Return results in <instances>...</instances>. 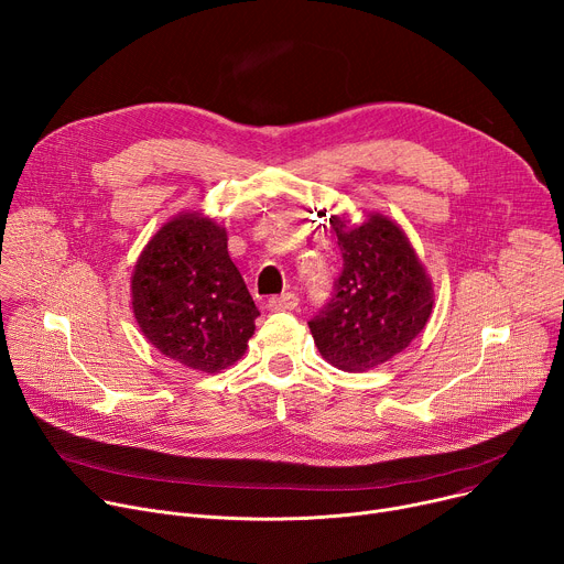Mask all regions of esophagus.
Masks as SVG:
<instances>
[{
	"label": "esophagus",
	"instance_id": "34e87169",
	"mask_svg": "<svg viewBox=\"0 0 564 564\" xmlns=\"http://www.w3.org/2000/svg\"><path fill=\"white\" fill-rule=\"evenodd\" d=\"M300 304V297L294 292H283L279 294V297H270V302H267V308L270 311H292L297 308Z\"/></svg>",
	"mask_w": 564,
	"mask_h": 564
}]
</instances>
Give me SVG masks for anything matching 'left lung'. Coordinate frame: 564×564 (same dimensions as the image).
Returning a JSON list of instances; mask_svg holds the SVG:
<instances>
[{
	"label": "left lung",
	"mask_w": 564,
	"mask_h": 564,
	"mask_svg": "<svg viewBox=\"0 0 564 564\" xmlns=\"http://www.w3.org/2000/svg\"><path fill=\"white\" fill-rule=\"evenodd\" d=\"M343 272L311 322L315 345L340 370H370L406 349L430 319L432 281L404 230L383 215L359 226L332 217Z\"/></svg>",
	"instance_id": "left-lung-1"
}]
</instances>
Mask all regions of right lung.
I'll list each match as a JSON object with an SVG mask.
<instances>
[{"instance_id":"1","label":"right lung","mask_w":564,"mask_h":564,"mask_svg":"<svg viewBox=\"0 0 564 564\" xmlns=\"http://www.w3.org/2000/svg\"><path fill=\"white\" fill-rule=\"evenodd\" d=\"M132 311L164 357L217 372L242 357L260 315L228 256L226 228L200 213L166 221L134 264Z\"/></svg>"}]
</instances>
